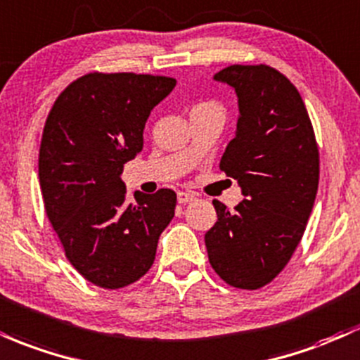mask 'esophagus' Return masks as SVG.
I'll use <instances>...</instances> for the list:
<instances>
[{"mask_svg":"<svg viewBox=\"0 0 360 360\" xmlns=\"http://www.w3.org/2000/svg\"><path fill=\"white\" fill-rule=\"evenodd\" d=\"M196 196L193 195V193H186V191H179L177 193V201H179L181 205H186V203H191V201H195Z\"/></svg>","mask_w":360,"mask_h":360,"instance_id":"34e87169","label":"esophagus"}]
</instances>
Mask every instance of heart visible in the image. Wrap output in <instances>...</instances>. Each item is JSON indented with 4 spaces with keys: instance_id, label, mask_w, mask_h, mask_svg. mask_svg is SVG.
<instances>
[{
    "instance_id": "b5f03b06",
    "label": "heart",
    "mask_w": 360,
    "mask_h": 360,
    "mask_svg": "<svg viewBox=\"0 0 360 360\" xmlns=\"http://www.w3.org/2000/svg\"><path fill=\"white\" fill-rule=\"evenodd\" d=\"M195 109H213V110H220V112H224L222 105H220L219 102H213V101L200 102L198 105H195Z\"/></svg>"
}]
</instances>
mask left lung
Wrapping results in <instances>:
<instances>
[{"label":"left lung","mask_w":360,"mask_h":360,"mask_svg":"<svg viewBox=\"0 0 360 360\" xmlns=\"http://www.w3.org/2000/svg\"><path fill=\"white\" fill-rule=\"evenodd\" d=\"M236 90L239 117L220 171L238 179L234 212L213 200L217 222L205 234L215 274L236 289L270 283L290 262L313 210L319 150L301 94L268 65H232L215 75Z\"/></svg>","instance_id":"obj_1"}]
</instances>
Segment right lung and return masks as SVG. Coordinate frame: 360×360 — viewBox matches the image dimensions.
Instances as JSON below:
<instances>
[{"label": "right lung", "mask_w": 360, "mask_h": 360, "mask_svg": "<svg viewBox=\"0 0 360 360\" xmlns=\"http://www.w3.org/2000/svg\"><path fill=\"white\" fill-rule=\"evenodd\" d=\"M176 80L136 73H86L66 86L47 116L39 150L46 215L66 258L85 280L122 289L153 264L174 217L176 193H128L126 162L143 148L150 110Z\"/></svg>", "instance_id": "obj_1"}]
</instances>
